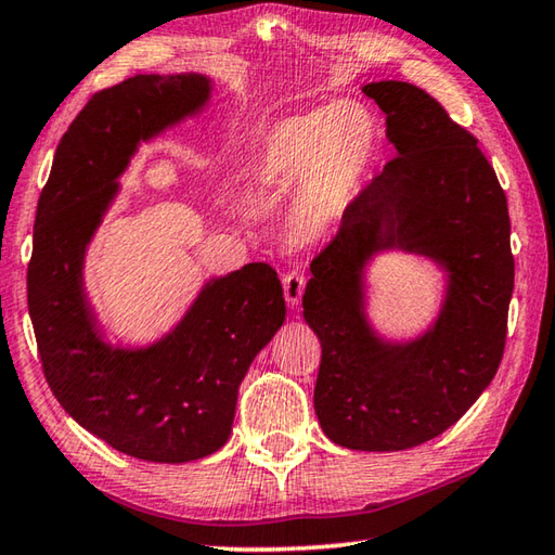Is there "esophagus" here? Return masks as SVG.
<instances>
[{
	"label": "esophagus",
	"instance_id": "esophagus-1",
	"mask_svg": "<svg viewBox=\"0 0 555 555\" xmlns=\"http://www.w3.org/2000/svg\"><path fill=\"white\" fill-rule=\"evenodd\" d=\"M282 287H285V299L289 307H297V304L301 301V294H304V287H307V273L299 268L289 270V273L282 278Z\"/></svg>",
	"mask_w": 555,
	"mask_h": 555
}]
</instances>
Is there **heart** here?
Wrapping results in <instances>:
<instances>
[{
	"label": "heart",
	"instance_id": "1",
	"mask_svg": "<svg viewBox=\"0 0 555 555\" xmlns=\"http://www.w3.org/2000/svg\"><path fill=\"white\" fill-rule=\"evenodd\" d=\"M378 149V129L354 103H335L278 121L251 160L254 182L287 194L299 186L294 228L319 234L340 218Z\"/></svg>",
	"mask_w": 555,
	"mask_h": 555
}]
</instances>
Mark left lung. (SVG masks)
<instances>
[{
	"instance_id": "obj_1",
	"label": "left lung",
	"mask_w": 555,
	"mask_h": 555,
	"mask_svg": "<svg viewBox=\"0 0 555 555\" xmlns=\"http://www.w3.org/2000/svg\"><path fill=\"white\" fill-rule=\"evenodd\" d=\"M386 112L398 155L347 203L311 261L304 319L321 340L313 406L333 443L388 452L440 436L501 366L515 258L505 191L477 139L426 90L361 88ZM380 247L434 257L449 276L437 325L410 346L380 344L360 307V270Z\"/></svg>"
}]
</instances>
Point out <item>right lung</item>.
Listing matches in <instances>:
<instances>
[{
    "label": "right lung",
    "instance_id": "1",
    "mask_svg": "<svg viewBox=\"0 0 555 555\" xmlns=\"http://www.w3.org/2000/svg\"><path fill=\"white\" fill-rule=\"evenodd\" d=\"M208 95L198 74H139L98 90L56 145L28 263V313L56 402L115 450L169 465L228 443L240 383L285 323L280 278L248 263L212 280L175 333L129 352L100 340L81 266L135 145Z\"/></svg>",
    "mask_w": 555,
    "mask_h": 555
}]
</instances>
